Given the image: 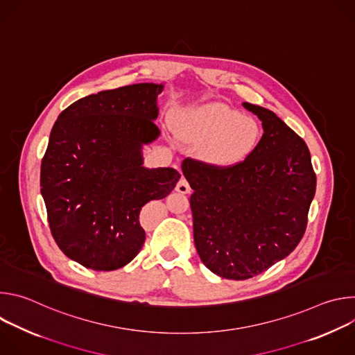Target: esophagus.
Masks as SVG:
<instances>
[{"label": "esophagus", "mask_w": 355, "mask_h": 355, "mask_svg": "<svg viewBox=\"0 0 355 355\" xmlns=\"http://www.w3.org/2000/svg\"><path fill=\"white\" fill-rule=\"evenodd\" d=\"M175 191L180 192V193H189V192H191V187H189V184H188V181H187L185 178H181V180L177 182Z\"/></svg>", "instance_id": "34e87169"}]
</instances>
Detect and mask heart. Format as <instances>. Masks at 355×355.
Segmentation results:
<instances>
[{
	"label": "heart",
	"mask_w": 355,
	"mask_h": 355,
	"mask_svg": "<svg viewBox=\"0 0 355 355\" xmlns=\"http://www.w3.org/2000/svg\"><path fill=\"white\" fill-rule=\"evenodd\" d=\"M175 130L187 141L208 143L205 157L218 166H229L244 159L260 136L254 119L240 116L220 104L180 112L175 116Z\"/></svg>",
	"instance_id": "1"
}]
</instances>
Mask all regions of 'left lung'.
Returning <instances> with one entry per match:
<instances>
[{"instance_id":"obj_1","label":"left lung","mask_w":355,"mask_h":355,"mask_svg":"<svg viewBox=\"0 0 355 355\" xmlns=\"http://www.w3.org/2000/svg\"><path fill=\"white\" fill-rule=\"evenodd\" d=\"M263 122V137L227 167L185 159L198 254L214 274L248 279L295 250L305 234L316 174L303 141L272 111L243 103Z\"/></svg>"}]
</instances>
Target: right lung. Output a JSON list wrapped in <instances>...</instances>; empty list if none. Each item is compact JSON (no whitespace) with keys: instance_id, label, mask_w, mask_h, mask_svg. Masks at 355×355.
Here are the masks:
<instances>
[{"instance_id":"obj_1","label":"right lung","mask_w":355,"mask_h":355,"mask_svg":"<svg viewBox=\"0 0 355 355\" xmlns=\"http://www.w3.org/2000/svg\"><path fill=\"white\" fill-rule=\"evenodd\" d=\"M163 84L141 83L84 96L50 132L40 166V192L50 232L64 254L95 271H114L140 251L139 214L166 198L181 174L143 167L141 147L160 130Z\"/></svg>"}]
</instances>
